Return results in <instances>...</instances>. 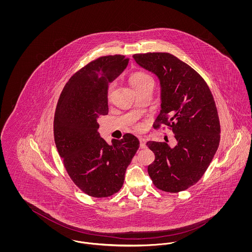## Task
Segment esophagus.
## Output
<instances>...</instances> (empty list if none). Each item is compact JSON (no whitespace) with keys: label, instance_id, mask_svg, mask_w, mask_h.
Returning a JSON list of instances; mask_svg holds the SVG:
<instances>
[{"label":"esophagus","instance_id":"1","mask_svg":"<svg viewBox=\"0 0 252 252\" xmlns=\"http://www.w3.org/2000/svg\"><path fill=\"white\" fill-rule=\"evenodd\" d=\"M140 145L142 148H145L146 147V139L143 138V137H140Z\"/></svg>","mask_w":252,"mask_h":252}]
</instances>
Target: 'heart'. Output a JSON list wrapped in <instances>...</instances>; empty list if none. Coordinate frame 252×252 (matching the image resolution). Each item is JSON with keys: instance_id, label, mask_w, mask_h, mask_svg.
Segmentation results:
<instances>
[{"instance_id": "heart-1", "label": "heart", "mask_w": 252, "mask_h": 252, "mask_svg": "<svg viewBox=\"0 0 252 252\" xmlns=\"http://www.w3.org/2000/svg\"><path fill=\"white\" fill-rule=\"evenodd\" d=\"M129 83L135 91H138V90L144 88L148 84H154V81H153V78L149 74H147L145 72H137L133 73L130 76ZM113 89H114V84L112 83V84L109 85L108 90V100L111 98L112 93H113Z\"/></svg>"}]
</instances>
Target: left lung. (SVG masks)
<instances>
[{"instance_id": "8db88e82", "label": "left lung", "mask_w": 252, "mask_h": 252, "mask_svg": "<svg viewBox=\"0 0 252 252\" xmlns=\"http://www.w3.org/2000/svg\"><path fill=\"white\" fill-rule=\"evenodd\" d=\"M142 68L155 73L160 85V112L154 127L169 126L177 144L148 142L155 160L148 174L158 189L184 191L201 179L220 142L216 102L203 78L169 53L136 54Z\"/></svg>"}]
</instances>
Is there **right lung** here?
I'll list each match as a JSON object with an SVG mask.
<instances>
[{"instance_id": "add662e5", "label": "right lung", "mask_w": 252, "mask_h": 252, "mask_svg": "<svg viewBox=\"0 0 252 252\" xmlns=\"http://www.w3.org/2000/svg\"><path fill=\"white\" fill-rule=\"evenodd\" d=\"M128 60L115 55L90 62L66 83L56 108L57 149L74 184L94 197H108L120 190L140 146L130 133L109 145L98 132L97 120L108 113V84L124 72Z\"/></svg>"}]
</instances>
